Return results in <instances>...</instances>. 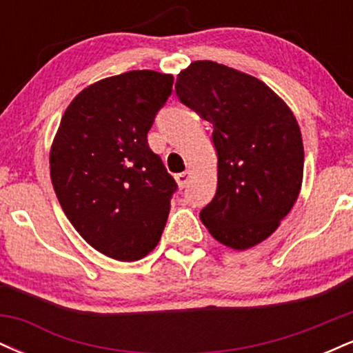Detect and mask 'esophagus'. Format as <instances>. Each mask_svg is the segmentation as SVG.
I'll return each mask as SVG.
<instances>
[{
    "mask_svg": "<svg viewBox=\"0 0 353 353\" xmlns=\"http://www.w3.org/2000/svg\"><path fill=\"white\" fill-rule=\"evenodd\" d=\"M176 181L177 184H179L181 189H185L189 185V181H190V172L185 171V172H181V174H176Z\"/></svg>",
    "mask_w": 353,
    "mask_h": 353,
    "instance_id": "obj_1",
    "label": "esophagus"
}]
</instances>
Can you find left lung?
Returning <instances> with one entry per match:
<instances>
[{
	"label": "left lung",
	"instance_id": "obj_1",
	"mask_svg": "<svg viewBox=\"0 0 353 353\" xmlns=\"http://www.w3.org/2000/svg\"><path fill=\"white\" fill-rule=\"evenodd\" d=\"M176 94L212 124L217 189L201 221L232 249L259 244L301 192L303 144L292 111L262 81L214 61L181 71Z\"/></svg>",
	"mask_w": 353,
	"mask_h": 353
}]
</instances>
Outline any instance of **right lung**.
<instances>
[{
  "label": "right lung",
  "mask_w": 353,
  "mask_h": 353,
  "mask_svg": "<svg viewBox=\"0 0 353 353\" xmlns=\"http://www.w3.org/2000/svg\"><path fill=\"white\" fill-rule=\"evenodd\" d=\"M174 78L129 71L81 91L61 119L50 154L52 188L89 245L132 262L159 242L177 190L148 132Z\"/></svg>",
  "instance_id": "add662e5"
}]
</instances>
